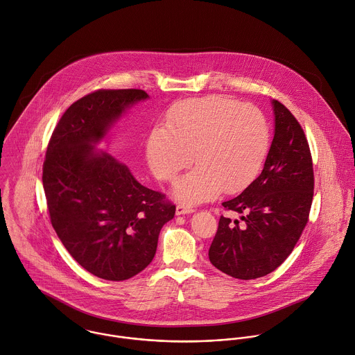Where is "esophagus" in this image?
<instances>
[{
    "label": "esophagus",
    "instance_id": "1",
    "mask_svg": "<svg viewBox=\"0 0 355 355\" xmlns=\"http://www.w3.org/2000/svg\"><path fill=\"white\" fill-rule=\"evenodd\" d=\"M193 211H195V210H193V207L187 206V205H184V203H178V205H177V207H175V214H177V216L191 214V213H193Z\"/></svg>",
    "mask_w": 355,
    "mask_h": 355
}]
</instances>
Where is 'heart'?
<instances>
[{"instance_id":"b5f03b06","label":"heart","mask_w":355,"mask_h":355,"mask_svg":"<svg viewBox=\"0 0 355 355\" xmlns=\"http://www.w3.org/2000/svg\"><path fill=\"white\" fill-rule=\"evenodd\" d=\"M270 145L266 117L253 106L220 95L193 98L170 110L166 127L146 139V162L163 181L181 177L173 196L187 205L214 199L223 189L236 192L260 170Z\"/></svg>"}]
</instances>
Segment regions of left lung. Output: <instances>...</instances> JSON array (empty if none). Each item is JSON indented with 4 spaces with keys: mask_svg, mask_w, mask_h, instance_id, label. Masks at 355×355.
Returning <instances> with one entry per match:
<instances>
[{
    "mask_svg": "<svg viewBox=\"0 0 355 355\" xmlns=\"http://www.w3.org/2000/svg\"><path fill=\"white\" fill-rule=\"evenodd\" d=\"M274 138L260 175L238 196L223 203L241 214L223 217L209 249L211 264L238 279H256L277 270L295 249L314 195L310 146L296 117L271 101Z\"/></svg>",
    "mask_w": 355,
    "mask_h": 355,
    "instance_id": "1",
    "label": "left lung"
}]
</instances>
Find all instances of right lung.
<instances>
[{"mask_svg":"<svg viewBox=\"0 0 355 355\" xmlns=\"http://www.w3.org/2000/svg\"><path fill=\"white\" fill-rule=\"evenodd\" d=\"M142 89H99L74 102L48 144L42 185L51 224L70 256L92 275L125 281L155 257L175 206L141 185L128 167L98 149Z\"/></svg>","mask_w":355,"mask_h":355,"instance_id":"add662e5","label":"right lung"}]
</instances>
